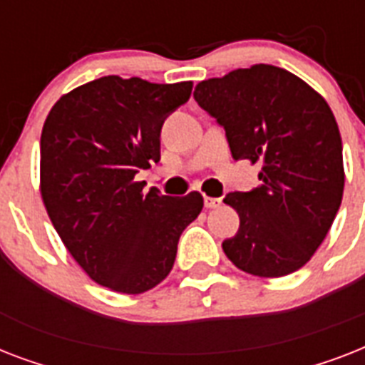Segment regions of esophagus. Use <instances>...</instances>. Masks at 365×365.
<instances>
[{"label": "esophagus", "mask_w": 365, "mask_h": 365, "mask_svg": "<svg viewBox=\"0 0 365 365\" xmlns=\"http://www.w3.org/2000/svg\"><path fill=\"white\" fill-rule=\"evenodd\" d=\"M222 205V199H214V197H205V206L206 208H217Z\"/></svg>", "instance_id": "esophagus-1"}]
</instances>
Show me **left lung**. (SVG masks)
<instances>
[{
  "label": "left lung",
  "mask_w": 365,
  "mask_h": 365,
  "mask_svg": "<svg viewBox=\"0 0 365 365\" xmlns=\"http://www.w3.org/2000/svg\"><path fill=\"white\" fill-rule=\"evenodd\" d=\"M197 104L225 130L235 160L261 166L259 185L225 195L240 227L223 252L240 271L277 278L297 271L326 239L345 187L343 143L326 100L269 64L200 81Z\"/></svg>",
  "instance_id": "1"
}]
</instances>
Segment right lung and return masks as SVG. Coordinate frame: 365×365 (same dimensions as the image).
I'll list each match as a JSON object with an SVG mask.
<instances>
[{
	"instance_id": "1",
	"label": "right lung",
	"mask_w": 365,
	"mask_h": 365,
	"mask_svg": "<svg viewBox=\"0 0 365 365\" xmlns=\"http://www.w3.org/2000/svg\"><path fill=\"white\" fill-rule=\"evenodd\" d=\"M193 83L106 76L73 88L41 132V197L66 248L100 286L143 294L163 282L202 195H160L136 174L160 160V128Z\"/></svg>"
}]
</instances>
